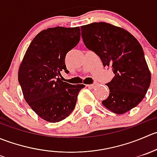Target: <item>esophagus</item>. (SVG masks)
<instances>
[{
    "instance_id": "obj_1",
    "label": "esophagus",
    "mask_w": 157,
    "mask_h": 157,
    "mask_svg": "<svg viewBox=\"0 0 157 157\" xmlns=\"http://www.w3.org/2000/svg\"><path fill=\"white\" fill-rule=\"evenodd\" d=\"M97 86V83H93V84H90V85H87V86L90 89H94L96 86Z\"/></svg>"
}]
</instances>
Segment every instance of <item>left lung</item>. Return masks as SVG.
I'll return each mask as SVG.
<instances>
[{"instance_id":"8db88e82","label":"left lung","mask_w":157,"mask_h":157,"mask_svg":"<svg viewBox=\"0 0 157 157\" xmlns=\"http://www.w3.org/2000/svg\"><path fill=\"white\" fill-rule=\"evenodd\" d=\"M86 48L99 55L104 67L115 74L107 83L109 96L102 105L121 115L137 106L144 98L151 81V74L142 46L123 28L105 22L81 26Z\"/></svg>"}]
</instances>
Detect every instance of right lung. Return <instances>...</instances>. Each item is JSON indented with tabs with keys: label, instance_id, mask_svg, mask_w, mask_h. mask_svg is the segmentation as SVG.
<instances>
[{
	"label": "right lung",
	"instance_id": "add662e5",
	"mask_svg": "<svg viewBox=\"0 0 157 157\" xmlns=\"http://www.w3.org/2000/svg\"><path fill=\"white\" fill-rule=\"evenodd\" d=\"M79 26L48 28L36 35L28 47L18 71L23 97L38 116L58 122L73 112L83 84L71 85L60 79L67 52L80 42Z\"/></svg>",
	"mask_w": 157,
	"mask_h": 157
}]
</instances>
